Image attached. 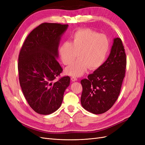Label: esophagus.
<instances>
[{
	"label": "esophagus",
	"instance_id": "esophagus-1",
	"mask_svg": "<svg viewBox=\"0 0 145 145\" xmlns=\"http://www.w3.org/2000/svg\"><path fill=\"white\" fill-rule=\"evenodd\" d=\"M71 80L72 82H76V81L77 80V78L76 77H72L71 78Z\"/></svg>",
	"mask_w": 145,
	"mask_h": 145
}]
</instances>
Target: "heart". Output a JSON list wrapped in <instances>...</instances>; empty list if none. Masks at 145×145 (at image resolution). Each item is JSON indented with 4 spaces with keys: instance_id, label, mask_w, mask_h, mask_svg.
I'll return each mask as SVG.
<instances>
[{
    "instance_id": "obj_1",
    "label": "heart",
    "mask_w": 145,
    "mask_h": 145,
    "mask_svg": "<svg viewBox=\"0 0 145 145\" xmlns=\"http://www.w3.org/2000/svg\"><path fill=\"white\" fill-rule=\"evenodd\" d=\"M109 48L108 37L92 29H81L71 37V42H65L59 48V56L62 62L68 65L76 58L78 59L65 69L67 75L79 77L89 68H99L106 58Z\"/></svg>"
}]
</instances>
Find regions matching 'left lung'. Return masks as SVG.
Instances as JSON below:
<instances>
[{"mask_svg": "<svg viewBox=\"0 0 145 145\" xmlns=\"http://www.w3.org/2000/svg\"><path fill=\"white\" fill-rule=\"evenodd\" d=\"M126 57L120 38H114L106 60L100 67L81 80V104L86 111L100 114L108 111L120 93L125 75Z\"/></svg>", "mask_w": 145, "mask_h": 145, "instance_id": "1", "label": "left lung"}]
</instances>
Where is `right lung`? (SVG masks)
I'll use <instances>...</instances> for the list:
<instances>
[{"label":"right lung","mask_w":145,"mask_h":145,"mask_svg":"<svg viewBox=\"0 0 145 145\" xmlns=\"http://www.w3.org/2000/svg\"><path fill=\"white\" fill-rule=\"evenodd\" d=\"M68 25L43 23L25 39L19 56V82L33 110L42 115L53 113L62 105L70 77L54 81L62 72L57 59L59 46Z\"/></svg>","instance_id":"obj_1"}]
</instances>
